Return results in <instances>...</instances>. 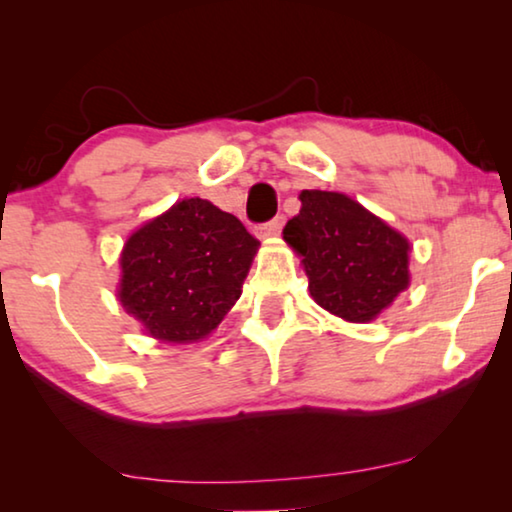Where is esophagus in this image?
I'll return each mask as SVG.
<instances>
[{
  "label": "esophagus",
  "instance_id": "1",
  "mask_svg": "<svg viewBox=\"0 0 512 512\" xmlns=\"http://www.w3.org/2000/svg\"><path fill=\"white\" fill-rule=\"evenodd\" d=\"M279 228H282V219H272V221H265V223H261V226H256V235L258 237H272V235H277L279 233Z\"/></svg>",
  "mask_w": 512,
  "mask_h": 512
}]
</instances>
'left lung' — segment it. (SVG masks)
<instances>
[{
  "label": "left lung",
  "instance_id": "left-lung-1",
  "mask_svg": "<svg viewBox=\"0 0 512 512\" xmlns=\"http://www.w3.org/2000/svg\"><path fill=\"white\" fill-rule=\"evenodd\" d=\"M284 240L303 256L310 293L331 314L370 321L410 282V244L342 193L303 191Z\"/></svg>",
  "mask_w": 512,
  "mask_h": 512
}]
</instances>
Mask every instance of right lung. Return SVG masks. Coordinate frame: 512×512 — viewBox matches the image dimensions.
Returning a JSON list of instances; mask_svg holds the SVG:
<instances>
[{"label":"right lung","mask_w":512,"mask_h":512,"mask_svg":"<svg viewBox=\"0 0 512 512\" xmlns=\"http://www.w3.org/2000/svg\"><path fill=\"white\" fill-rule=\"evenodd\" d=\"M258 244L237 216L181 200L130 235L118 300L153 338L195 342L240 298Z\"/></svg>","instance_id":"obj_1"}]
</instances>
